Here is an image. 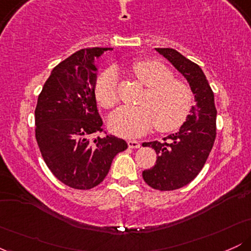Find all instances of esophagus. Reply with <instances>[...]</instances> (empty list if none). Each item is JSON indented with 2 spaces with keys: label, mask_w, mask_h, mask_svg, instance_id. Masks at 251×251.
Here are the masks:
<instances>
[{
  "label": "esophagus",
  "mask_w": 251,
  "mask_h": 251,
  "mask_svg": "<svg viewBox=\"0 0 251 251\" xmlns=\"http://www.w3.org/2000/svg\"><path fill=\"white\" fill-rule=\"evenodd\" d=\"M127 145L129 149H139L140 148V143L137 142V140H128Z\"/></svg>",
  "instance_id": "1"
}]
</instances>
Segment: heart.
<instances>
[{
  "label": "heart",
  "instance_id": "obj_1",
  "mask_svg": "<svg viewBox=\"0 0 251 251\" xmlns=\"http://www.w3.org/2000/svg\"><path fill=\"white\" fill-rule=\"evenodd\" d=\"M134 76L148 87L139 107L117 109L108 120L109 129L125 138L143 135L155 124L160 132L179 128L194 106V94L186 83L174 79L171 71L155 60H140L132 66ZM96 99L106 109L119 102L117 74L103 72L94 88Z\"/></svg>",
  "mask_w": 251,
  "mask_h": 251
}]
</instances>
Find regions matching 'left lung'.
<instances>
[{
  "label": "left lung",
  "mask_w": 251,
  "mask_h": 251,
  "mask_svg": "<svg viewBox=\"0 0 251 251\" xmlns=\"http://www.w3.org/2000/svg\"><path fill=\"white\" fill-rule=\"evenodd\" d=\"M155 50L188 80L196 101L177 133L163 138L164 142L144 143L157 153L153 168L143 171L144 180L155 190L172 191L188 185L203 169L215 143L217 109L214 92L197 63L172 48H155Z\"/></svg>",
  "instance_id": "8db88e82"
}]
</instances>
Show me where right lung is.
<instances>
[{
	"instance_id": "1",
	"label": "right lung",
	"mask_w": 251,
	"mask_h": 251,
	"mask_svg": "<svg viewBox=\"0 0 251 251\" xmlns=\"http://www.w3.org/2000/svg\"><path fill=\"white\" fill-rule=\"evenodd\" d=\"M112 48H85L51 71L37 98L35 137L43 160L60 181L76 190L99 185L127 143L102 132L97 108L94 59Z\"/></svg>"
}]
</instances>
